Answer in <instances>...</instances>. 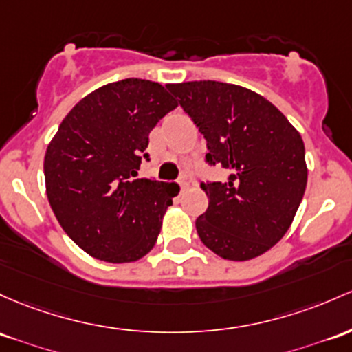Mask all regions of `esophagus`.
Returning a JSON list of instances; mask_svg holds the SVG:
<instances>
[{
	"label": "esophagus",
	"mask_w": 352,
	"mask_h": 352,
	"mask_svg": "<svg viewBox=\"0 0 352 352\" xmlns=\"http://www.w3.org/2000/svg\"><path fill=\"white\" fill-rule=\"evenodd\" d=\"M179 185H180V188H182V190H185V188L188 187L187 179H180V180H179Z\"/></svg>",
	"instance_id": "esophagus-1"
}]
</instances>
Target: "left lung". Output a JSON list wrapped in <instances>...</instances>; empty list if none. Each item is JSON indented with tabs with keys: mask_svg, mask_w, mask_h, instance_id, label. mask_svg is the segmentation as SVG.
<instances>
[{
	"mask_svg": "<svg viewBox=\"0 0 352 352\" xmlns=\"http://www.w3.org/2000/svg\"><path fill=\"white\" fill-rule=\"evenodd\" d=\"M207 140L206 162L229 175L200 184L207 210L195 220L200 241L227 261L267 252L291 227L307 184L304 142L269 100L239 85H167Z\"/></svg>",
	"mask_w": 352,
	"mask_h": 352,
	"instance_id": "8db88e82",
	"label": "left lung"
}]
</instances>
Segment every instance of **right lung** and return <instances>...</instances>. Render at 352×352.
Here are the masks:
<instances>
[{
    "label": "right lung",
    "instance_id": "obj_1",
    "mask_svg": "<svg viewBox=\"0 0 352 352\" xmlns=\"http://www.w3.org/2000/svg\"><path fill=\"white\" fill-rule=\"evenodd\" d=\"M173 108L160 83L126 78L96 88L58 126L45 155L46 195L68 237L91 257L135 262L155 245L177 194L172 184L137 175L150 160L148 133Z\"/></svg>",
    "mask_w": 352,
    "mask_h": 352
}]
</instances>
